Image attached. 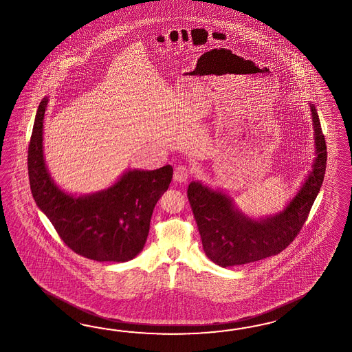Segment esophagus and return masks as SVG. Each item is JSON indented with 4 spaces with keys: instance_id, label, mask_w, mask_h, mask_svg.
Segmentation results:
<instances>
[{
    "instance_id": "obj_1",
    "label": "esophagus",
    "mask_w": 352,
    "mask_h": 352,
    "mask_svg": "<svg viewBox=\"0 0 352 352\" xmlns=\"http://www.w3.org/2000/svg\"><path fill=\"white\" fill-rule=\"evenodd\" d=\"M189 174H190V170H189L187 165H178L175 168V170H174V175L173 177H174L175 182L184 183V182H187V179H188Z\"/></svg>"
}]
</instances>
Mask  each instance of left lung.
Returning <instances> with one entry per match:
<instances>
[{
    "label": "left lung",
    "instance_id": "obj_1",
    "mask_svg": "<svg viewBox=\"0 0 352 352\" xmlns=\"http://www.w3.org/2000/svg\"><path fill=\"white\" fill-rule=\"evenodd\" d=\"M316 160L290 204L278 214L254 220L234 206L232 198L199 182L189 183L187 196L207 257L221 267L239 266L276 256L287 248L308 219L324 179L327 146L317 109L310 104Z\"/></svg>",
    "mask_w": 352,
    "mask_h": 352
}]
</instances>
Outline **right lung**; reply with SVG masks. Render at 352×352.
<instances>
[{"instance_id": "obj_1", "label": "right lung", "mask_w": 352, "mask_h": 352, "mask_svg": "<svg viewBox=\"0 0 352 352\" xmlns=\"http://www.w3.org/2000/svg\"><path fill=\"white\" fill-rule=\"evenodd\" d=\"M48 99L35 116L28 150L30 189L36 206L50 219L63 243L98 262H127L145 245L155 205L172 182L173 168L129 170L112 187L89 196L58 188L43 156V120Z\"/></svg>"}]
</instances>
